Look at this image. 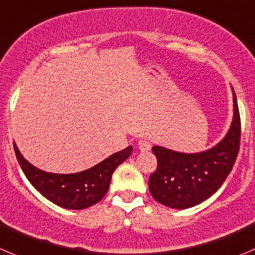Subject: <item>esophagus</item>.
<instances>
[{
  "label": "esophagus",
  "instance_id": "34e87169",
  "mask_svg": "<svg viewBox=\"0 0 255 255\" xmlns=\"http://www.w3.org/2000/svg\"><path fill=\"white\" fill-rule=\"evenodd\" d=\"M138 148L140 152H148L152 148V143L147 139H140L138 140Z\"/></svg>",
  "mask_w": 255,
  "mask_h": 255
}]
</instances>
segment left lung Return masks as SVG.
<instances>
[{
  "instance_id": "8db88e82",
  "label": "left lung",
  "mask_w": 255,
  "mask_h": 255,
  "mask_svg": "<svg viewBox=\"0 0 255 255\" xmlns=\"http://www.w3.org/2000/svg\"><path fill=\"white\" fill-rule=\"evenodd\" d=\"M233 92V120L227 134L203 152L183 153L160 145L152 148L157 169L148 180L149 192L158 203L173 209H187L208 199L231 173L241 142V117Z\"/></svg>"
}]
</instances>
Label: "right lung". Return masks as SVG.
I'll return each instance as SVG.
<instances>
[{"label": "right lung", "mask_w": 255, "mask_h": 255, "mask_svg": "<svg viewBox=\"0 0 255 255\" xmlns=\"http://www.w3.org/2000/svg\"><path fill=\"white\" fill-rule=\"evenodd\" d=\"M13 148L17 160L29 183L52 203L73 211L92 207L106 196L113 172L132 154L133 150L132 145H128L82 172L58 174L34 167L24 159L16 143H13Z\"/></svg>", "instance_id": "add662e5"}]
</instances>
